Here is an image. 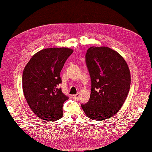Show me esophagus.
Masks as SVG:
<instances>
[{"label": "esophagus", "mask_w": 152, "mask_h": 152, "mask_svg": "<svg viewBox=\"0 0 152 152\" xmlns=\"http://www.w3.org/2000/svg\"><path fill=\"white\" fill-rule=\"evenodd\" d=\"M79 96H80V93H77L76 94L73 96V98H74V99H79Z\"/></svg>", "instance_id": "obj_1"}]
</instances>
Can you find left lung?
I'll return each instance as SVG.
<instances>
[{"instance_id": "obj_1", "label": "left lung", "mask_w": 152, "mask_h": 152, "mask_svg": "<svg viewBox=\"0 0 152 152\" xmlns=\"http://www.w3.org/2000/svg\"><path fill=\"white\" fill-rule=\"evenodd\" d=\"M86 63L91 92L89 102L81 107L89 118L104 121L117 113L125 102L131 85L129 69L120 54L107 47L89 48Z\"/></svg>"}]
</instances>
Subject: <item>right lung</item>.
I'll list each match as a JSON object with an SVG mask.
<instances>
[{"label":"right lung","mask_w":152,"mask_h":152,"mask_svg":"<svg viewBox=\"0 0 152 152\" xmlns=\"http://www.w3.org/2000/svg\"><path fill=\"white\" fill-rule=\"evenodd\" d=\"M73 50L66 48L40 50L26 64L22 77L23 90L29 107L38 117L53 122L63 116L68 97L58 86L60 72Z\"/></svg>","instance_id":"1"}]
</instances>
